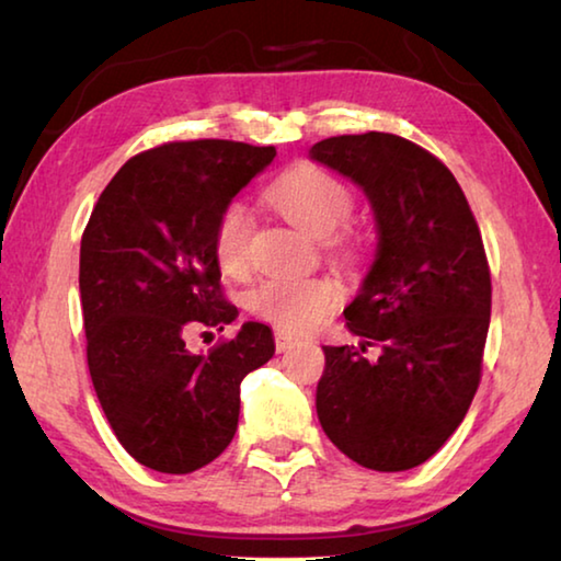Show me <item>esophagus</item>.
Wrapping results in <instances>:
<instances>
[{"instance_id": "obj_1", "label": "esophagus", "mask_w": 561, "mask_h": 561, "mask_svg": "<svg viewBox=\"0 0 561 561\" xmlns=\"http://www.w3.org/2000/svg\"><path fill=\"white\" fill-rule=\"evenodd\" d=\"M274 344H277V351L279 354H284V351H289V348H294L299 344V339L297 336H291V334H287V331H274Z\"/></svg>"}]
</instances>
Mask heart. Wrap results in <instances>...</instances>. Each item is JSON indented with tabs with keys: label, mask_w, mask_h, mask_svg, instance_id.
I'll return each mask as SVG.
<instances>
[{
	"label": "heart",
	"mask_w": 561,
	"mask_h": 561,
	"mask_svg": "<svg viewBox=\"0 0 561 561\" xmlns=\"http://www.w3.org/2000/svg\"><path fill=\"white\" fill-rule=\"evenodd\" d=\"M274 207L319 240H331L354 210V193L344 180L319 165H294L270 185ZM252 217L240 201L217 215L213 254L225 274H242L250 262ZM339 299V289L321 277H272L250 291V311L287 334L317 327Z\"/></svg>",
	"instance_id": "heart-1"
}]
</instances>
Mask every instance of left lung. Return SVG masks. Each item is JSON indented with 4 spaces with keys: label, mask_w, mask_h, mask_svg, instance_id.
Listing matches in <instances>:
<instances>
[{
    "label": "left lung",
    "mask_w": 561,
    "mask_h": 561,
    "mask_svg": "<svg viewBox=\"0 0 561 561\" xmlns=\"http://www.w3.org/2000/svg\"><path fill=\"white\" fill-rule=\"evenodd\" d=\"M311 160L364 187L378 244L344 309L358 346H324L317 413L329 440L368 470H411L462 423L482 376L492 284L458 180L393 133L319 140ZM368 345H381L368 359Z\"/></svg>",
    "instance_id": "obj_1"
}]
</instances>
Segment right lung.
<instances>
[{"mask_svg": "<svg viewBox=\"0 0 561 561\" xmlns=\"http://www.w3.org/2000/svg\"><path fill=\"white\" fill-rule=\"evenodd\" d=\"M274 156V146L215 138L150 148L113 175L83 230L91 381L118 443L150 470L187 474L213 462L234 438L242 378L274 356L260 321L207 354L187 346L237 319L213 230Z\"/></svg>", "mask_w": 561, "mask_h": 561, "instance_id": "1", "label": "right lung"}]
</instances>
